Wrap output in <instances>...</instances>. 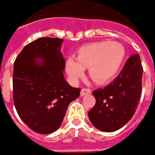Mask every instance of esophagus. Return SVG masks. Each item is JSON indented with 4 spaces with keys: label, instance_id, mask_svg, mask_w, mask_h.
Listing matches in <instances>:
<instances>
[{
    "label": "esophagus",
    "instance_id": "34e87169",
    "mask_svg": "<svg viewBox=\"0 0 155 155\" xmlns=\"http://www.w3.org/2000/svg\"><path fill=\"white\" fill-rule=\"evenodd\" d=\"M90 93H91V90L89 89V88H82L81 91V96H84V95L90 94Z\"/></svg>",
    "mask_w": 155,
    "mask_h": 155
}]
</instances>
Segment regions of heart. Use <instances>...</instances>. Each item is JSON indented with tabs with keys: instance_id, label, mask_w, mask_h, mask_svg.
Wrapping results in <instances>:
<instances>
[{
	"instance_id": "b5f03b06",
	"label": "heart",
	"mask_w": 155,
	"mask_h": 155,
	"mask_svg": "<svg viewBox=\"0 0 155 155\" xmlns=\"http://www.w3.org/2000/svg\"><path fill=\"white\" fill-rule=\"evenodd\" d=\"M126 49L120 43L101 41L81 47L76 58L70 57L65 69L70 78L77 81L83 76L85 68H90V75L98 82H104L114 77L122 66Z\"/></svg>"
}]
</instances>
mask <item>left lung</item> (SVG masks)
Masks as SVG:
<instances>
[{"label":"left lung","mask_w":155,"mask_h":155,"mask_svg":"<svg viewBox=\"0 0 155 155\" xmlns=\"http://www.w3.org/2000/svg\"><path fill=\"white\" fill-rule=\"evenodd\" d=\"M143 72L140 55L133 54L111 83L93 91L96 103L88 116L96 128L114 132L132 118L142 93Z\"/></svg>","instance_id":"obj_1"}]
</instances>
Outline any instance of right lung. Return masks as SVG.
<instances>
[{
	"mask_svg": "<svg viewBox=\"0 0 155 155\" xmlns=\"http://www.w3.org/2000/svg\"><path fill=\"white\" fill-rule=\"evenodd\" d=\"M63 39L39 38L17 56L13 67V101L22 121L34 132L51 134L61 126L71 101L81 89L64 77ZM35 59H42L38 62Z\"/></svg>",
	"mask_w": 155,
	"mask_h": 155,
	"instance_id": "right-lung-1",
	"label": "right lung"
}]
</instances>
